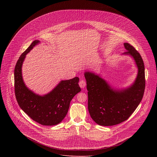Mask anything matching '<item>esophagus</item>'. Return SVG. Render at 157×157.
<instances>
[{
    "instance_id": "obj_1",
    "label": "esophagus",
    "mask_w": 157,
    "mask_h": 157,
    "mask_svg": "<svg viewBox=\"0 0 157 157\" xmlns=\"http://www.w3.org/2000/svg\"><path fill=\"white\" fill-rule=\"evenodd\" d=\"M79 85L81 88L83 89L86 86V82L84 80H81L80 82H79Z\"/></svg>"
}]
</instances>
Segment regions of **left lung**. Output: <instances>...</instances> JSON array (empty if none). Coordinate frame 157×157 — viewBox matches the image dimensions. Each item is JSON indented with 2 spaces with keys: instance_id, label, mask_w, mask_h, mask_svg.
I'll list each match as a JSON object with an SVG mask.
<instances>
[{
  "instance_id": "left-lung-1",
  "label": "left lung",
  "mask_w": 157,
  "mask_h": 157,
  "mask_svg": "<svg viewBox=\"0 0 157 157\" xmlns=\"http://www.w3.org/2000/svg\"><path fill=\"white\" fill-rule=\"evenodd\" d=\"M127 50L122 55L132 58L138 69L136 77L130 86L116 88L99 75L85 71L88 90V111L92 119L102 126H112L128 120L142 100L145 86V67L140 54L134 48L124 44Z\"/></svg>"
}]
</instances>
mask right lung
<instances>
[{"label": "right lung", "instance_id": "right-lung-1", "mask_svg": "<svg viewBox=\"0 0 157 157\" xmlns=\"http://www.w3.org/2000/svg\"><path fill=\"white\" fill-rule=\"evenodd\" d=\"M40 43L34 40L23 53L17 60L14 71L15 96L17 103L31 119L45 125H56L64 119L69 105L75 95L81 91L79 78L61 81L49 93L44 95L35 94L29 90L23 81L22 72L26 55Z\"/></svg>", "mask_w": 157, "mask_h": 157}]
</instances>
